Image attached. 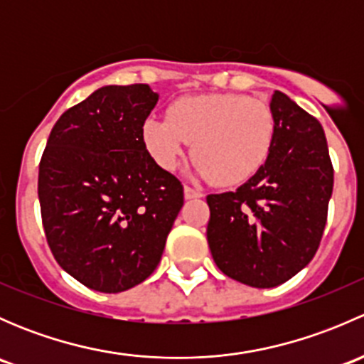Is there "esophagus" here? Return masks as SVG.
Wrapping results in <instances>:
<instances>
[{"label": "esophagus", "mask_w": 364, "mask_h": 364, "mask_svg": "<svg viewBox=\"0 0 364 364\" xmlns=\"http://www.w3.org/2000/svg\"><path fill=\"white\" fill-rule=\"evenodd\" d=\"M199 197H203V193L199 192V190L192 188V186L185 185V199H199Z\"/></svg>", "instance_id": "obj_1"}]
</instances>
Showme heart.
Listing matches in <instances>:
<instances>
[{"label":"heart","mask_w":364,"mask_h":364,"mask_svg":"<svg viewBox=\"0 0 364 364\" xmlns=\"http://www.w3.org/2000/svg\"><path fill=\"white\" fill-rule=\"evenodd\" d=\"M277 119L269 105L237 93L179 98L168 119L149 116L142 141L151 159L172 171L193 142L196 172L218 185H240L269 159Z\"/></svg>","instance_id":"1"}]
</instances>
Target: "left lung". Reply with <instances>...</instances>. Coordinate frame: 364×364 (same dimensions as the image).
I'll use <instances>...</instances> for the list:
<instances>
[{"label": "left lung", "mask_w": 364, "mask_h": 364, "mask_svg": "<svg viewBox=\"0 0 364 364\" xmlns=\"http://www.w3.org/2000/svg\"><path fill=\"white\" fill-rule=\"evenodd\" d=\"M266 164L236 192L208 196V243L232 280L269 289L291 280L317 252L333 193V165L321 123L282 91Z\"/></svg>", "instance_id": "8db88e82"}]
</instances>
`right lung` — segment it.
<instances>
[{
  "label": "right lung",
  "mask_w": 364,
  "mask_h": 364,
  "mask_svg": "<svg viewBox=\"0 0 364 364\" xmlns=\"http://www.w3.org/2000/svg\"><path fill=\"white\" fill-rule=\"evenodd\" d=\"M159 102L148 84L104 86L61 114L38 167L47 243L61 267L98 292L128 291L159 266L183 185L146 149Z\"/></svg>",
  "instance_id": "1"
}]
</instances>
